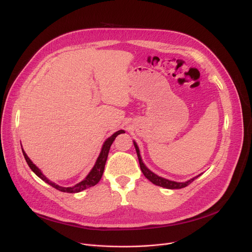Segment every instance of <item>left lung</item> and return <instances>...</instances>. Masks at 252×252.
I'll use <instances>...</instances> for the list:
<instances>
[{
	"mask_svg": "<svg viewBox=\"0 0 252 252\" xmlns=\"http://www.w3.org/2000/svg\"><path fill=\"white\" fill-rule=\"evenodd\" d=\"M134 145H135L137 155H138V158H139V163H140V167H141L142 173L144 174V176L146 177L151 183L157 185V186H160V187H163V188H166V189H182V188L187 187L188 185H190L197 178V177L193 178V179H191V180H189L187 182H185V183H178V182H174V181H169V180L163 179L161 177H158L157 175L152 173V171L150 169H148L146 167V165L143 163L138 145H137L136 142H134ZM198 177H199V176H198Z\"/></svg>",
	"mask_w": 252,
	"mask_h": 252,
	"instance_id": "8db88e82",
	"label": "left lung"
}]
</instances>
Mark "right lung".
<instances>
[{"label": "right lung", "mask_w": 252, "mask_h": 252, "mask_svg": "<svg viewBox=\"0 0 252 252\" xmlns=\"http://www.w3.org/2000/svg\"><path fill=\"white\" fill-rule=\"evenodd\" d=\"M123 133H125V130H123V129H122V130H118V131H116V133H114L111 137H109L107 140L105 141V143L103 144V147H102L101 153H100V155H99V157H98V159H97V161H96L94 167L92 168V170L90 171V174L87 176V178H86L84 181H82L81 183L76 184L75 186H73V187H67V188H66V187H61V186H58V185H56L55 183L51 182L50 180H48V179L42 174V171L36 167V165H34V164L32 163V161L30 159L29 156L26 155V153L24 152L23 149H22V153H23V156H24V158H25L26 162H28L29 166L31 167V169L33 171V173H34L38 178H41L44 182H46L47 184H49L50 186H52L53 188H55V189H57V190H59V191H61V192H66V193H78V192H81V191H83V190H86V189H88V188H90V187L95 186L96 184L99 183V181L101 180L102 175H103L105 163H106V160H107V156H108V153H109L110 146L112 145L113 141L115 140V138H116L119 134H123Z\"/></svg>", "instance_id": "add662e5"}]
</instances>
